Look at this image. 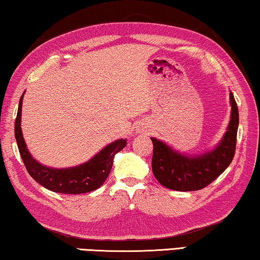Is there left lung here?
<instances>
[{
  "label": "left lung",
  "instance_id": "8db88e82",
  "mask_svg": "<svg viewBox=\"0 0 260 260\" xmlns=\"http://www.w3.org/2000/svg\"><path fill=\"white\" fill-rule=\"evenodd\" d=\"M231 115L226 133L213 150L198 155L178 152L157 138L153 143L152 172L157 180L166 188L180 191L205 188L217 179L233 161L236 151L238 130V108L230 91Z\"/></svg>",
  "mask_w": 260,
  "mask_h": 260
}]
</instances>
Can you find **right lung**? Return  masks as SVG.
<instances>
[{"label":"right lung","instance_id":"right-lung-1","mask_svg":"<svg viewBox=\"0 0 260 260\" xmlns=\"http://www.w3.org/2000/svg\"><path fill=\"white\" fill-rule=\"evenodd\" d=\"M24 93L19 99L17 116L15 119V138L18 145L19 154L29 174L43 187L55 193L82 194L100 188L110 173L115 154L125 147L126 139H118L108 144L90 160L81 165L69 167V169H51L44 166L34 159L23 138L21 117Z\"/></svg>","mask_w":260,"mask_h":260}]
</instances>
